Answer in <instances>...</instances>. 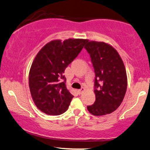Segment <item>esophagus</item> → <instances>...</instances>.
<instances>
[{
    "label": "esophagus",
    "instance_id": "esophagus-1",
    "mask_svg": "<svg viewBox=\"0 0 150 150\" xmlns=\"http://www.w3.org/2000/svg\"><path fill=\"white\" fill-rule=\"evenodd\" d=\"M84 91V88H81V89H78V90H77V93H78V94H82V92H83V91Z\"/></svg>",
    "mask_w": 150,
    "mask_h": 150
}]
</instances>
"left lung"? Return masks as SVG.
Here are the masks:
<instances>
[{
    "label": "left lung",
    "instance_id": "8db88e82",
    "mask_svg": "<svg viewBox=\"0 0 150 150\" xmlns=\"http://www.w3.org/2000/svg\"><path fill=\"white\" fill-rule=\"evenodd\" d=\"M94 68L96 100L87 110L95 116L114 112L122 103L127 88V77L117 50L103 42L91 41L84 47Z\"/></svg>",
    "mask_w": 150,
    "mask_h": 150
}]
</instances>
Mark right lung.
Segmentation results:
<instances>
[{"instance_id": "right-lung-1", "label": "right lung", "mask_w": 150, "mask_h": 150, "mask_svg": "<svg viewBox=\"0 0 150 150\" xmlns=\"http://www.w3.org/2000/svg\"><path fill=\"white\" fill-rule=\"evenodd\" d=\"M87 42L83 39L56 40L36 55L29 72V88L35 105L43 112L59 115L68 110L73 96L66 89L65 69Z\"/></svg>"}]
</instances>
